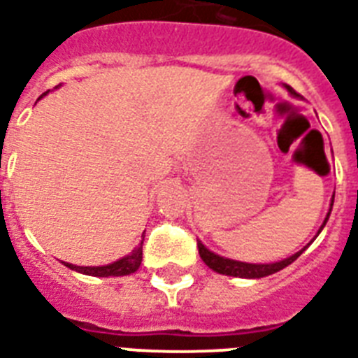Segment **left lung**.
<instances>
[{"label":"left lung","instance_id":"left-lung-1","mask_svg":"<svg viewBox=\"0 0 358 358\" xmlns=\"http://www.w3.org/2000/svg\"><path fill=\"white\" fill-rule=\"evenodd\" d=\"M288 91L297 96V92H295L292 87H288ZM333 201H334V196H333ZM331 206H333V204H331ZM327 219L329 215L325 217V223H327ZM196 247H199V255H201V258L204 260V264H206L210 269L221 273V275H230V277H241V278H262V277H267V275H273V273L280 271V269H284L286 266H289L292 262L297 260V258L301 256V252L305 250V249L299 250V252H295L294 256H289V258H286V260L275 262V264H245V262L229 260V258H223V256L213 255L212 250H208L201 241H196Z\"/></svg>","mask_w":358,"mask_h":358}]
</instances>
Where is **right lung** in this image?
<instances>
[{"label":"right lung","mask_w":358,"mask_h":358,"mask_svg":"<svg viewBox=\"0 0 358 358\" xmlns=\"http://www.w3.org/2000/svg\"><path fill=\"white\" fill-rule=\"evenodd\" d=\"M44 94H46V92H44ZM44 94H42V96H44ZM143 239H145V236H143ZM141 260H143V241L135 247L131 255L124 256V258L113 262V264H109V266L81 267L66 264V262H64V266L70 267V269H74V271L83 273V275H92V277H122V275H129V273L137 271L141 266Z\"/></svg>","instance_id":"1"}]
</instances>
